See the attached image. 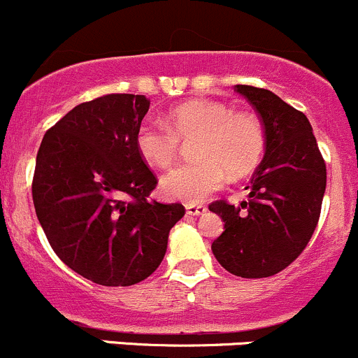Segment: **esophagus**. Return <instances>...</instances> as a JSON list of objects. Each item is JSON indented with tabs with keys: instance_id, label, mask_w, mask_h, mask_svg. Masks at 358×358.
I'll list each match as a JSON object with an SVG mask.
<instances>
[{
	"instance_id": "34e87169",
	"label": "esophagus",
	"mask_w": 358,
	"mask_h": 358,
	"mask_svg": "<svg viewBox=\"0 0 358 358\" xmlns=\"http://www.w3.org/2000/svg\"><path fill=\"white\" fill-rule=\"evenodd\" d=\"M205 212H206V206L205 205H194V203L186 205V213H187V215L198 217V215H203Z\"/></svg>"
}]
</instances>
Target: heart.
<instances>
[{"instance_id":"obj_1","label":"heart","mask_w":358,"mask_h":358,"mask_svg":"<svg viewBox=\"0 0 358 358\" xmlns=\"http://www.w3.org/2000/svg\"><path fill=\"white\" fill-rule=\"evenodd\" d=\"M193 139L194 162L162 178V193L171 200L198 203L220 189L226 176L246 174L255 167L264 150V131L259 120L245 112H233L212 99H189L174 106L165 125L145 122L136 132V148L152 167L174 164L179 141Z\"/></svg>"}]
</instances>
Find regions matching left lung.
<instances>
[{
  "instance_id": "left-lung-1",
  "label": "left lung",
  "mask_w": 358,
  "mask_h": 358,
  "mask_svg": "<svg viewBox=\"0 0 358 358\" xmlns=\"http://www.w3.org/2000/svg\"><path fill=\"white\" fill-rule=\"evenodd\" d=\"M234 91L260 115L265 153L246 186L248 200L208 206L224 220L212 252L231 274L268 278L288 267L310 241L326 191V164L303 113L268 90L238 84Z\"/></svg>"
}]
</instances>
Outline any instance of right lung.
Returning <instances> with one entry per match:
<instances>
[{
    "label": "right lung",
    "mask_w": 358,
    "mask_h": 358,
    "mask_svg": "<svg viewBox=\"0 0 358 358\" xmlns=\"http://www.w3.org/2000/svg\"><path fill=\"white\" fill-rule=\"evenodd\" d=\"M148 108L143 94L80 103L44 134L36 158L32 200L51 248L101 286L152 275L186 212L150 200L157 178L136 148Z\"/></svg>",
    "instance_id": "1"
}]
</instances>
